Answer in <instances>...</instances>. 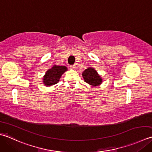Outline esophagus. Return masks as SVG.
Returning <instances> with one entry per match:
<instances>
[{
	"label": "esophagus",
	"instance_id": "esophagus-1",
	"mask_svg": "<svg viewBox=\"0 0 152 152\" xmlns=\"http://www.w3.org/2000/svg\"><path fill=\"white\" fill-rule=\"evenodd\" d=\"M70 69H75V68H76V66H75V65H73V66H70Z\"/></svg>",
	"mask_w": 152,
	"mask_h": 152
}]
</instances>
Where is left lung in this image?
Instances as JSON below:
<instances>
[{"label":"left lung","instance_id":"8db88e82","mask_svg":"<svg viewBox=\"0 0 152 152\" xmlns=\"http://www.w3.org/2000/svg\"><path fill=\"white\" fill-rule=\"evenodd\" d=\"M83 77L84 78L85 82L88 84L97 86L101 84L102 78L100 76H99L96 70L92 67H88V69H86L84 72L83 73Z\"/></svg>","mask_w":152,"mask_h":152}]
</instances>
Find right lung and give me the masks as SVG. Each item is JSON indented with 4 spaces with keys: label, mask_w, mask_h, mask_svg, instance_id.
Wrapping results in <instances>:
<instances>
[{
    "label": "right lung",
    "mask_w": 152,
    "mask_h": 152,
    "mask_svg": "<svg viewBox=\"0 0 152 152\" xmlns=\"http://www.w3.org/2000/svg\"><path fill=\"white\" fill-rule=\"evenodd\" d=\"M66 66H54L48 69L44 76L43 82L46 86L54 85L58 83L61 75L67 71Z\"/></svg>",
    "instance_id": "add662e5"
}]
</instances>
